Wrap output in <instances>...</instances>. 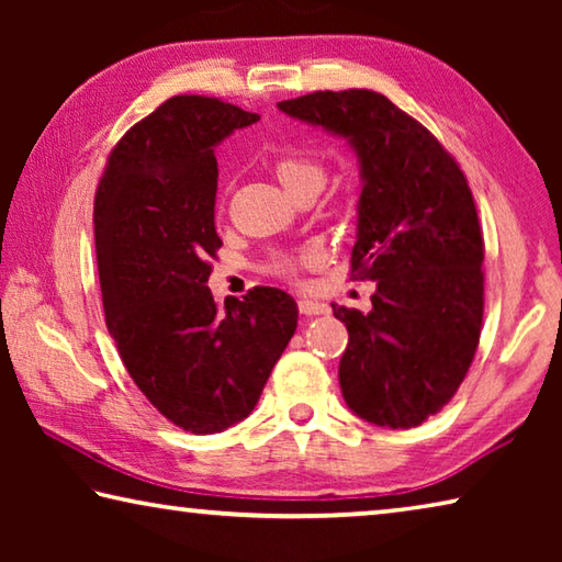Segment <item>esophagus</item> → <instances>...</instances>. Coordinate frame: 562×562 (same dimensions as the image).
Masks as SVG:
<instances>
[{
    "mask_svg": "<svg viewBox=\"0 0 562 562\" xmlns=\"http://www.w3.org/2000/svg\"><path fill=\"white\" fill-rule=\"evenodd\" d=\"M297 307H300L302 315H307V317H312V315H325V312H327V304H325V302L307 300V297H302V300L297 302Z\"/></svg>",
    "mask_w": 562,
    "mask_h": 562,
    "instance_id": "1",
    "label": "esophagus"
}]
</instances>
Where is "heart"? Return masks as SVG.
<instances>
[{
    "instance_id": "heart-1",
    "label": "heart",
    "mask_w": 562,
    "mask_h": 562,
    "mask_svg": "<svg viewBox=\"0 0 562 562\" xmlns=\"http://www.w3.org/2000/svg\"><path fill=\"white\" fill-rule=\"evenodd\" d=\"M274 176L280 178V183L284 186L290 195L302 193V190H319L325 188L327 180V168L319 164V160L302 156V154H288L280 156L274 160ZM270 270L274 272H290L292 270V260L288 255H278L270 262Z\"/></svg>"
}]
</instances>
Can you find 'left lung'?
I'll use <instances>...</instances> for the list:
<instances>
[{"mask_svg":"<svg viewBox=\"0 0 562 562\" xmlns=\"http://www.w3.org/2000/svg\"><path fill=\"white\" fill-rule=\"evenodd\" d=\"M359 158L351 278L376 282L372 310L331 304L349 341L347 406L369 424L412 429L451 402L483 322V237L463 170L422 123L369 89L280 101Z\"/></svg>","mask_w":562,"mask_h":562,"instance_id":"left-lung-1","label":"left lung"}]
</instances>
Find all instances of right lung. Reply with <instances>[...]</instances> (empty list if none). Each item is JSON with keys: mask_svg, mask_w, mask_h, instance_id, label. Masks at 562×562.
Here are the masks:
<instances>
[{"mask_svg": "<svg viewBox=\"0 0 562 562\" xmlns=\"http://www.w3.org/2000/svg\"><path fill=\"white\" fill-rule=\"evenodd\" d=\"M255 121L221 99H168L111 150L93 203L106 327L136 386L190 434L243 422L297 329L278 288L225 307L207 290L223 245L215 146Z\"/></svg>", "mask_w": 562, "mask_h": 562, "instance_id": "add662e5", "label": "right lung"}]
</instances>
